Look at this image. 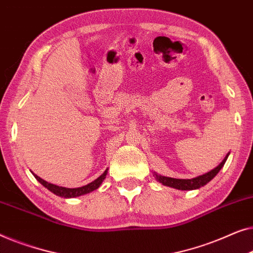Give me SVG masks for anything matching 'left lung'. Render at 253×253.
<instances>
[{
	"label": "left lung",
	"instance_id": "obj_1",
	"mask_svg": "<svg viewBox=\"0 0 253 253\" xmlns=\"http://www.w3.org/2000/svg\"><path fill=\"white\" fill-rule=\"evenodd\" d=\"M229 152L227 154V156L223 158V161L219 164L215 169H213L210 172L203 174V175H199L197 177H194V179H174V177H169V176H163V175H158V174L155 173V177L156 180L159 181V182L163 183L164 186L167 187H172L175 188V189L179 190H194V189H198L203 186H205L206 183H209L213 177H214L216 174L219 173V170L222 169L223 165L228 158Z\"/></svg>",
	"mask_w": 253,
	"mask_h": 253
}]
</instances>
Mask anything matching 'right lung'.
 <instances>
[{
	"mask_svg": "<svg viewBox=\"0 0 253 253\" xmlns=\"http://www.w3.org/2000/svg\"><path fill=\"white\" fill-rule=\"evenodd\" d=\"M106 174H108V169H105L104 173H103L101 176H98L97 179L92 181V182L88 183L84 187H79V188L59 187V186H56V184L47 182V181H44L43 179H41V177H39L37 174L33 173V175L35 176V179H37L39 182L42 184V186H44L48 190H50L51 193H54L55 195H57V196L64 197V198H73V197H79V196H81V195L89 194V193H91V191L97 189V188L102 184L103 180L105 179Z\"/></svg>",
	"mask_w": 253,
	"mask_h": 253,
	"instance_id": "add662e5",
	"label": "right lung"
}]
</instances>
